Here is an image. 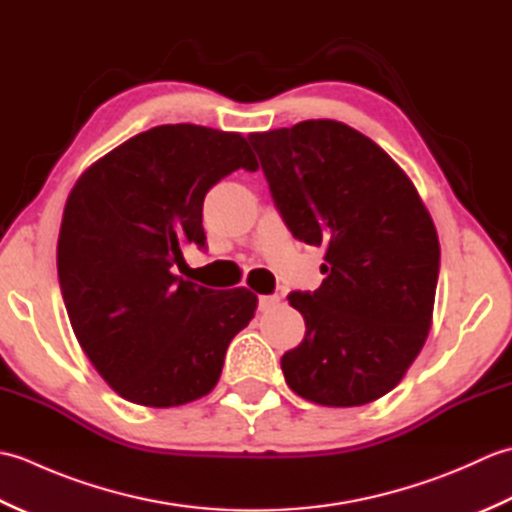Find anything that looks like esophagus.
<instances>
[{"instance_id":"1","label":"esophagus","mask_w":512,"mask_h":512,"mask_svg":"<svg viewBox=\"0 0 512 512\" xmlns=\"http://www.w3.org/2000/svg\"><path fill=\"white\" fill-rule=\"evenodd\" d=\"M279 295H262L259 297V310L262 312H266V310H270V308H275L277 303H279Z\"/></svg>"}]
</instances>
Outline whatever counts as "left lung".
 I'll return each instance as SVG.
<instances>
[{"instance_id":"1","label":"left lung","mask_w":512,"mask_h":512,"mask_svg":"<svg viewBox=\"0 0 512 512\" xmlns=\"http://www.w3.org/2000/svg\"><path fill=\"white\" fill-rule=\"evenodd\" d=\"M248 140L292 235L325 248L323 284L288 295L306 336L281 356L286 383L323 407L378 400L429 336L436 224L407 173L350 125L317 118Z\"/></svg>"}]
</instances>
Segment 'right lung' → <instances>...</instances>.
Returning a JSON list of instances; mask_svg holds the SVG:
<instances>
[{
	"mask_svg": "<svg viewBox=\"0 0 512 512\" xmlns=\"http://www.w3.org/2000/svg\"><path fill=\"white\" fill-rule=\"evenodd\" d=\"M259 169L237 132L151 127L81 173L63 209L57 268L76 341L118 396L180 407L211 394L233 336L255 317L248 288L213 290L173 273L206 244L213 184Z\"/></svg>",
	"mask_w": 512,
	"mask_h": 512,
	"instance_id": "obj_1",
	"label": "right lung"
}]
</instances>
